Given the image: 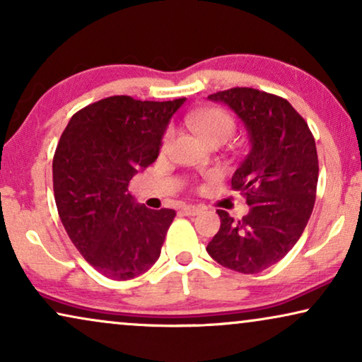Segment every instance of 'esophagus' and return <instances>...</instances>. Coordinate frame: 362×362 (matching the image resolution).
<instances>
[{"label":"esophagus","instance_id":"34e87169","mask_svg":"<svg viewBox=\"0 0 362 362\" xmlns=\"http://www.w3.org/2000/svg\"><path fill=\"white\" fill-rule=\"evenodd\" d=\"M182 212H185L186 216H197V214H201V212H202V207L201 206H192V204L182 206Z\"/></svg>","mask_w":362,"mask_h":362}]
</instances>
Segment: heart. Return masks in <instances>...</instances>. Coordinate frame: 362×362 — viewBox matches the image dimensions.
Masks as SVG:
<instances>
[{"label":"heart","mask_w":362,"mask_h":362,"mask_svg":"<svg viewBox=\"0 0 362 362\" xmlns=\"http://www.w3.org/2000/svg\"><path fill=\"white\" fill-rule=\"evenodd\" d=\"M186 123L202 143L209 140H227L234 132L235 123L230 113L222 108H206V110L187 115ZM171 140V132L168 130L163 136V146H166Z\"/></svg>","instance_id":"1"}]
</instances>
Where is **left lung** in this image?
I'll list each match as a JSON object with an SVG mask.
<instances>
[{
  "label": "left lung",
  "instance_id": "1",
  "mask_svg": "<svg viewBox=\"0 0 362 362\" xmlns=\"http://www.w3.org/2000/svg\"><path fill=\"white\" fill-rule=\"evenodd\" d=\"M209 98L226 103L249 133L250 151L232 176V189L245 196L250 211L240 221L217 211L221 229L206 250L226 269L259 274L288 254L313 212L315 138L288 100L274 93L234 87Z\"/></svg>",
  "mask_w": 362,
  "mask_h": 362
}]
</instances>
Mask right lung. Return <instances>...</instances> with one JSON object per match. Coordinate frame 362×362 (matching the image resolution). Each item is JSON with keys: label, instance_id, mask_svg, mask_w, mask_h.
Instances as JSON below:
<instances>
[{"label": "right lung", "instance_id": "right-lung-1", "mask_svg": "<svg viewBox=\"0 0 362 362\" xmlns=\"http://www.w3.org/2000/svg\"><path fill=\"white\" fill-rule=\"evenodd\" d=\"M185 100L102 98L72 115L57 143L59 217L83 259L107 279H135L161 254L176 212L136 204L128 185L156 161L168 123Z\"/></svg>", "mask_w": 362, "mask_h": 362}]
</instances>
